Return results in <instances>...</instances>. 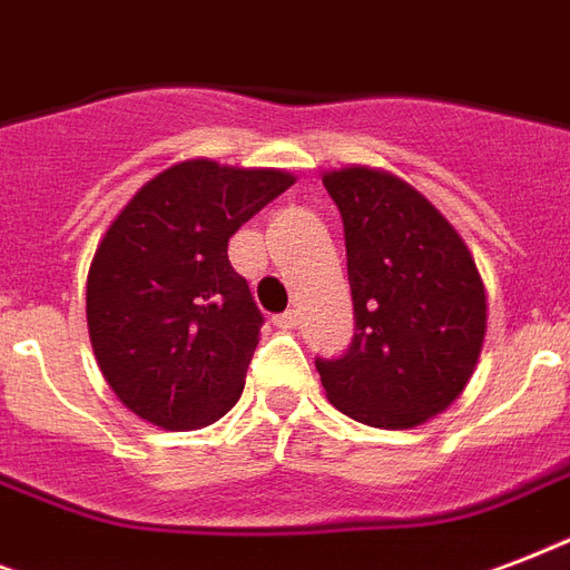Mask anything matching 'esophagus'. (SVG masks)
Wrapping results in <instances>:
<instances>
[{
  "label": "esophagus",
  "instance_id": "obj_1",
  "mask_svg": "<svg viewBox=\"0 0 570 570\" xmlns=\"http://www.w3.org/2000/svg\"><path fill=\"white\" fill-rule=\"evenodd\" d=\"M275 325H277V328H284V331L295 328V325H298V313H295V311L277 313V316H275Z\"/></svg>",
  "mask_w": 570,
  "mask_h": 570
}]
</instances>
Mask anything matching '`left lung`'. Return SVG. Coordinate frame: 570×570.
Instances as JSON below:
<instances>
[{
  "label": "left lung",
  "mask_w": 570,
  "mask_h": 570,
  "mask_svg": "<svg viewBox=\"0 0 570 570\" xmlns=\"http://www.w3.org/2000/svg\"><path fill=\"white\" fill-rule=\"evenodd\" d=\"M343 215L355 337L316 357L331 405L375 429H414L461 396L485 340V286L455 227L375 168L322 177Z\"/></svg>",
  "instance_id": "left-lung-1"
}]
</instances>
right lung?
Wrapping results in <instances>:
<instances>
[{"label": "right lung", "mask_w": 570, "mask_h": 570, "mask_svg": "<svg viewBox=\"0 0 570 570\" xmlns=\"http://www.w3.org/2000/svg\"><path fill=\"white\" fill-rule=\"evenodd\" d=\"M295 183L275 168L189 159L132 195L88 268V334L115 396L189 432L236 405L263 313L227 242Z\"/></svg>", "instance_id": "right-lung-1"}]
</instances>
